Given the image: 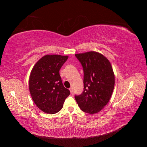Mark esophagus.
Listing matches in <instances>:
<instances>
[{"mask_svg": "<svg viewBox=\"0 0 147 147\" xmlns=\"http://www.w3.org/2000/svg\"><path fill=\"white\" fill-rule=\"evenodd\" d=\"M69 90H70V91L71 92V94H72V93H73V88H69Z\"/></svg>", "mask_w": 147, "mask_h": 147, "instance_id": "obj_1", "label": "esophagus"}]
</instances>
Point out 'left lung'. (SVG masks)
Returning a JSON list of instances; mask_svg holds the SVG:
<instances>
[{
  "instance_id": "obj_1",
  "label": "left lung",
  "mask_w": 147,
  "mask_h": 147,
  "mask_svg": "<svg viewBox=\"0 0 147 147\" xmlns=\"http://www.w3.org/2000/svg\"><path fill=\"white\" fill-rule=\"evenodd\" d=\"M84 72V91L75 96L79 107L84 112H100L109 102L115 86L112 65L99 53L89 51L75 55Z\"/></svg>"
}]
</instances>
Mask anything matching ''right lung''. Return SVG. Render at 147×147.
Wrapping results in <instances>:
<instances>
[{"label": "right lung", "instance_id": "obj_1", "mask_svg": "<svg viewBox=\"0 0 147 147\" xmlns=\"http://www.w3.org/2000/svg\"><path fill=\"white\" fill-rule=\"evenodd\" d=\"M67 59V56L45 55L37 62L30 72L31 97L37 107L46 113L60 111L70 93L64 86L59 72Z\"/></svg>", "mask_w": 147, "mask_h": 147}]
</instances>
